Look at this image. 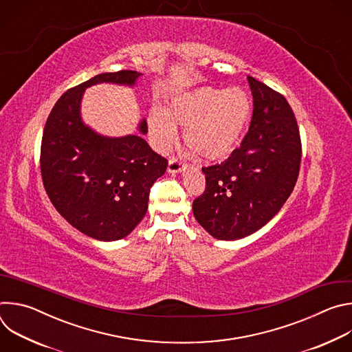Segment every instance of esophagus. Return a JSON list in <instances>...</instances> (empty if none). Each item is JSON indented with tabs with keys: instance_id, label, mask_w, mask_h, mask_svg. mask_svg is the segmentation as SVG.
<instances>
[{
	"instance_id": "obj_1",
	"label": "esophagus",
	"mask_w": 352,
	"mask_h": 352,
	"mask_svg": "<svg viewBox=\"0 0 352 352\" xmlns=\"http://www.w3.org/2000/svg\"><path fill=\"white\" fill-rule=\"evenodd\" d=\"M186 168H188V166L177 157H171L168 162V173L170 174H177V173L185 171Z\"/></svg>"
}]
</instances>
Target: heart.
Returning <instances> with one entry per match:
<instances>
[{"label":"heart","instance_id":"1","mask_svg":"<svg viewBox=\"0 0 352 352\" xmlns=\"http://www.w3.org/2000/svg\"><path fill=\"white\" fill-rule=\"evenodd\" d=\"M252 114V102L241 87H199L175 97L170 111H156L148 128L159 150L178 136L177 124L186 126V146L206 160L228 157L241 142Z\"/></svg>","mask_w":352,"mask_h":352}]
</instances>
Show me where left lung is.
<instances>
[{
  "label": "left lung",
  "instance_id": "left-lung-1",
  "mask_svg": "<svg viewBox=\"0 0 352 352\" xmlns=\"http://www.w3.org/2000/svg\"><path fill=\"white\" fill-rule=\"evenodd\" d=\"M254 96L249 131L227 160L204 167L206 189L192 205L210 235L231 241L254 234L285 204L299 174L302 144L285 97L248 76Z\"/></svg>",
  "mask_w": 352,
  "mask_h": 352
}]
</instances>
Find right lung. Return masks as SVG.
<instances>
[{
  "instance_id": "obj_1",
  "label": "right lung",
  "mask_w": 352,
  "mask_h": 352,
  "mask_svg": "<svg viewBox=\"0 0 352 352\" xmlns=\"http://www.w3.org/2000/svg\"><path fill=\"white\" fill-rule=\"evenodd\" d=\"M139 76L136 71L106 72L68 89L43 131L40 171L50 200L72 227L98 241L121 239L140 223L150 188L168 162L140 136L106 138L83 125L80 98L90 85H133ZM139 129L147 132L144 120Z\"/></svg>"
}]
</instances>
